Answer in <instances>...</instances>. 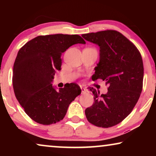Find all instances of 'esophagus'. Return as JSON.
Masks as SVG:
<instances>
[{
  "label": "esophagus",
  "instance_id": "34e87169",
  "mask_svg": "<svg viewBox=\"0 0 156 156\" xmlns=\"http://www.w3.org/2000/svg\"><path fill=\"white\" fill-rule=\"evenodd\" d=\"M81 89H82V94H86L87 92V89L84 87H81Z\"/></svg>",
  "mask_w": 156,
  "mask_h": 156
}]
</instances>
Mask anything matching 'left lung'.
I'll list each match as a JSON object with an SVG mask.
<instances>
[{"label":"left lung","mask_w":156,"mask_h":156,"mask_svg":"<svg viewBox=\"0 0 156 156\" xmlns=\"http://www.w3.org/2000/svg\"><path fill=\"white\" fill-rule=\"evenodd\" d=\"M82 36L100 48L99 62L92 80L101 79L108 86L106 94L89 88L94 95V104L85 110L86 117L96 126H114L131 114L140 97L144 80L141 55L133 42L116 30Z\"/></svg>","instance_id":"left-lung-1"}]
</instances>
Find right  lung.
Returning a JSON list of instances; mask_svg holds the SVG:
<instances>
[{
  "label": "right lung",
  "instance_id": "right-lung-1",
  "mask_svg": "<svg viewBox=\"0 0 156 156\" xmlns=\"http://www.w3.org/2000/svg\"><path fill=\"white\" fill-rule=\"evenodd\" d=\"M78 43H86L78 35H40L18 51L13 65V90L25 112L35 122L50 125L62 120L70 103L81 94L76 83L59 91L52 84L55 71L61 69L62 53Z\"/></svg>",
  "mask_w": 156,
  "mask_h": 156
}]
</instances>
